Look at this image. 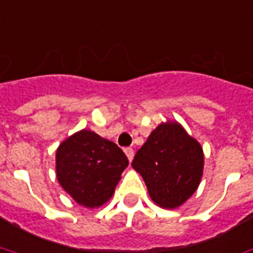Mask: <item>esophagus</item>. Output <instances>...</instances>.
Here are the masks:
<instances>
[{
  "instance_id": "obj_1",
  "label": "esophagus",
  "mask_w": 253,
  "mask_h": 253,
  "mask_svg": "<svg viewBox=\"0 0 253 253\" xmlns=\"http://www.w3.org/2000/svg\"><path fill=\"white\" fill-rule=\"evenodd\" d=\"M125 153H126L128 161H132V157H134V150H132L131 147H126V149H125Z\"/></svg>"
}]
</instances>
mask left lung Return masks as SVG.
<instances>
[{"mask_svg": "<svg viewBox=\"0 0 253 253\" xmlns=\"http://www.w3.org/2000/svg\"><path fill=\"white\" fill-rule=\"evenodd\" d=\"M132 168L162 208H177L196 192L203 177V149L178 123H162L136 151Z\"/></svg>", "mask_w": 253, "mask_h": 253, "instance_id": "8db88e82", "label": "left lung"}]
</instances>
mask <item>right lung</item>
Returning <instances> with one entry per match:
<instances>
[{"mask_svg":"<svg viewBox=\"0 0 253 253\" xmlns=\"http://www.w3.org/2000/svg\"><path fill=\"white\" fill-rule=\"evenodd\" d=\"M127 165L128 160L119 146L89 130L67 138L56 151L60 185L85 208L107 203Z\"/></svg>","mask_w":253,"mask_h":253,"instance_id":"right-lung-1","label":"right lung"}]
</instances>
